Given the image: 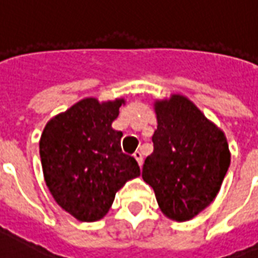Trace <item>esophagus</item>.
<instances>
[{"label":"esophagus","mask_w":258,"mask_h":258,"mask_svg":"<svg viewBox=\"0 0 258 258\" xmlns=\"http://www.w3.org/2000/svg\"><path fill=\"white\" fill-rule=\"evenodd\" d=\"M134 157H135V160L138 162V164H140V166H142V163H144V157H142V153H141L140 151H137L134 153Z\"/></svg>","instance_id":"obj_1"}]
</instances>
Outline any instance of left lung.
<instances>
[{
    "instance_id": "left-lung-1",
    "label": "left lung",
    "mask_w": 258,
    "mask_h": 258,
    "mask_svg": "<svg viewBox=\"0 0 258 258\" xmlns=\"http://www.w3.org/2000/svg\"><path fill=\"white\" fill-rule=\"evenodd\" d=\"M157 130L142 178L155 190L160 210L188 221L214 200L231 163L221 130L182 95L155 103Z\"/></svg>"
}]
</instances>
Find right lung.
Instances as JSON below:
<instances>
[{
  "mask_svg": "<svg viewBox=\"0 0 258 258\" xmlns=\"http://www.w3.org/2000/svg\"><path fill=\"white\" fill-rule=\"evenodd\" d=\"M124 99L85 98L51 118L40 140L47 186L55 202L80 221L101 220L116 192L141 174L121 152V131L112 128Z\"/></svg>",
  "mask_w": 258,
  "mask_h": 258,
  "instance_id": "right-lung-1",
  "label": "right lung"
}]
</instances>
